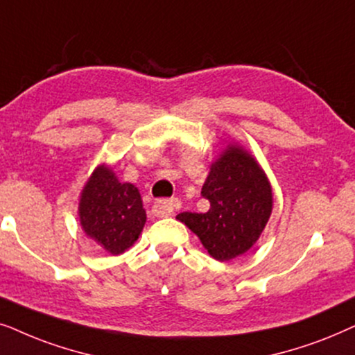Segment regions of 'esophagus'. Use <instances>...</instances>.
Instances as JSON below:
<instances>
[{
    "mask_svg": "<svg viewBox=\"0 0 355 355\" xmlns=\"http://www.w3.org/2000/svg\"><path fill=\"white\" fill-rule=\"evenodd\" d=\"M182 207V201L178 198H172V200H157L154 202V212L159 217H168L173 216L175 211Z\"/></svg>",
    "mask_w": 355,
    "mask_h": 355,
    "instance_id": "esophagus-1",
    "label": "esophagus"
}]
</instances>
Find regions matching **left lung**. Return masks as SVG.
Wrapping results in <instances>:
<instances>
[{
  "mask_svg": "<svg viewBox=\"0 0 355 355\" xmlns=\"http://www.w3.org/2000/svg\"><path fill=\"white\" fill-rule=\"evenodd\" d=\"M201 195L207 212H182L177 219L198 235L217 261L247 253L257 243L272 211V190L252 154L229 144L211 165Z\"/></svg>",
  "mask_w": 355,
  "mask_h": 355,
  "instance_id": "8db88e82",
  "label": "left lung"
}]
</instances>
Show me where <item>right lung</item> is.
<instances>
[{
    "label": "right lung",
    "mask_w": 355,
    "mask_h": 355,
    "mask_svg": "<svg viewBox=\"0 0 355 355\" xmlns=\"http://www.w3.org/2000/svg\"><path fill=\"white\" fill-rule=\"evenodd\" d=\"M83 230L110 254L126 252L146 224V211L138 188L120 183L113 170L98 165L79 200Z\"/></svg>",
    "instance_id": "add662e5"
}]
</instances>
